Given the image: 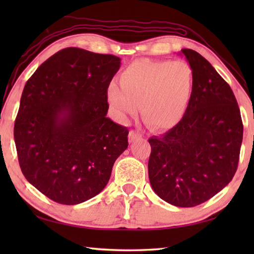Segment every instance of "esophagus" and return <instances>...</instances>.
<instances>
[{
  "instance_id": "esophagus-1",
  "label": "esophagus",
  "mask_w": 254,
  "mask_h": 254,
  "mask_svg": "<svg viewBox=\"0 0 254 254\" xmlns=\"http://www.w3.org/2000/svg\"><path fill=\"white\" fill-rule=\"evenodd\" d=\"M139 138H142V134L138 131H130V133H128V142L130 143H133Z\"/></svg>"
}]
</instances>
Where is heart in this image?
<instances>
[{
    "label": "heart",
    "instance_id": "obj_1",
    "mask_svg": "<svg viewBox=\"0 0 254 254\" xmlns=\"http://www.w3.org/2000/svg\"><path fill=\"white\" fill-rule=\"evenodd\" d=\"M120 87L107 91L111 111L126 121L141 106L144 122L155 131L175 127L187 113L194 91V72L185 61H153L142 59L131 63L120 75Z\"/></svg>",
    "mask_w": 254,
    "mask_h": 254
}]
</instances>
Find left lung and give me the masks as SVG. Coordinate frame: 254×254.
<instances>
[{
    "label": "left lung",
    "instance_id": "obj_1",
    "mask_svg": "<svg viewBox=\"0 0 254 254\" xmlns=\"http://www.w3.org/2000/svg\"><path fill=\"white\" fill-rule=\"evenodd\" d=\"M180 55L194 72L192 100L178 126L148 139V177L161 199L193 207L234 178L244 126L233 90L212 64L191 49H182Z\"/></svg>",
    "mask_w": 254,
    "mask_h": 254
}]
</instances>
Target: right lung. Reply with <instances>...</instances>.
<instances>
[{"mask_svg":"<svg viewBox=\"0 0 254 254\" xmlns=\"http://www.w3.org/2000/svg\"><path fill=\"white\" fill-rule=\"evenodd\" d=\"M121 59L66 48L27 80L14 127L21 172L52 201L83 203L99 194L128 130L107 118V89Z\"/></svg>","mask_w":254,"mask_h":254,"instance_id":"add662e5","label":"right lung"}]
</instances>
